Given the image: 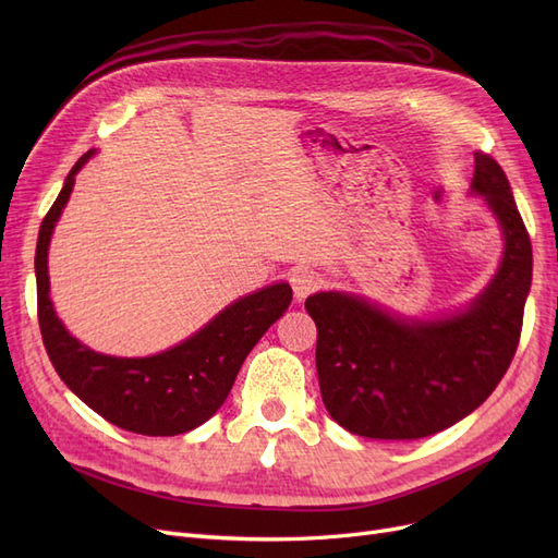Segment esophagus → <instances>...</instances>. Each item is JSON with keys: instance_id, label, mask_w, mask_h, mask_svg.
I'll list each match as a JSON object with an SVG mask.
<instances>
[{"instance_id": "obj_1", "label": "esophagus", "mask_w": 558, "mask_h": 558, "mask_svg": "<svg viewBox=\"0 0 558 558\" xmlns=\"http://www.w3.org/2000/svg\"><path fill=\"white\" fill-rule=\"evenodd\" d=\"M291 286H293V293L298 300H305L307 295H312L314 291L320 289V277L307 267H298L295 272L291 275Z\"/></svg>"}]
</instances>
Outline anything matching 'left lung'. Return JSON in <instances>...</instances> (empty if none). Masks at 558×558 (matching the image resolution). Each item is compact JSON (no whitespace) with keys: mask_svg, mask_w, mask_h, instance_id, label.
Returning a JSON list of instances; mask_svg holds the SVG:
<instances>
[{"mask_svg":"<svg viewBox=\"0 0 558 558\" xmlns=\"http://www.w3.org/2000/svg\"><path fill=\"white\" fill-rule=\"evenodd\" d=\"M472 193L498 218L505 251L496 277L463 312L416 320L365 298L310 295L316 373L328 414L353 435L418 440L440 433L494 393L519 344L533 251L502 167L475 154Z\"/></svg>","mask_w":558,"mask_h":558,"instance_id":"obj_1","label":"left lung"}]
</instances>
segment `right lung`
<instances>
[{
	"label": "right lung",
	"instance_id": "obj_1",
	"mask_svg": "<svg viewBox=\"0 0 558 558\" xmlns=\"http://www.w3.org/2000/svg\"><path fill=\"white\" fill-rule=\"evenodd\" d=\"M93 158L81 156L66 174L37 240V314L41 340L60 379L109 424L150 437L189 433L226 402L248 351L289 310V283H272L234 300L189 340L146 359H118L81 344L56 316L50 302L48 244L74 189V177Z\"/></svg>",
	"mask_w": 558,
	"mask_h": 558
}]
</instances>
